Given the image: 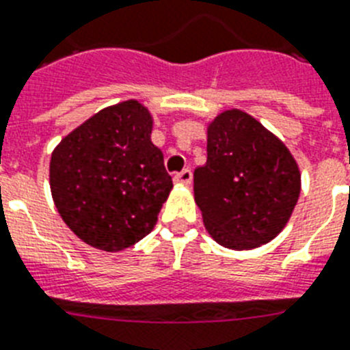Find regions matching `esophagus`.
Returning <instances> with one entry per match:
<instances>
[{"mask_svg": "<svg viewBox=\"0 0 350 350\" xmlns=\"http://www.w3.org/2000/svg\"><path fill=\"white\" fill-rule=\"evenodd\" d=\"M173 180L177 184H183V186H189L193 180V175H191V170H183L180 173H177L175 177H173Z\"/></svg>", "mask_w": 350, "mask_h": 350, "instance_id": "34e87169", "label": "esophagus"}]
</instances>
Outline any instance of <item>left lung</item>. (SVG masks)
Segmentation results:
<instances>
[{
    "instance_id": "1",
    "label": "left lung",
    "mask_w": 350,
    "mask_h": 350,
    "mask_svg": "<svg viewBox=\"0 0 350 350\" xmlns=\"http://www.w3.org/2000/svg\"><path fill=\"white\" fill-rule=\"evenodd\" d=\"M193 191L217 244L250 251L282 233L301 191L289 148L253 116L231 108L208 122V162Z\"/></svg>"
}]
</instances>
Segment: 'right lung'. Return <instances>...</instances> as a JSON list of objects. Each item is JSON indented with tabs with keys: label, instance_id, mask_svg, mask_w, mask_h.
Segmentation results:
<instances>
[{
	"label": "right lung",
	"instance_id": "add662e5",
	"mask_svg": "<svg viewBox=\"0 0 350 350\" xmlns=\"http://www.w3.org/2000/svg\"><path fill=\"white\" fill-rule=\"evenodd\" d=\"M141 100L106 106L64 135L50 157V191L63 222L86 245L117 253L157 224L173 188Z\"/></svg>",
	"mask_w": 350,
	"mask_h": 350
}]
</instances>
